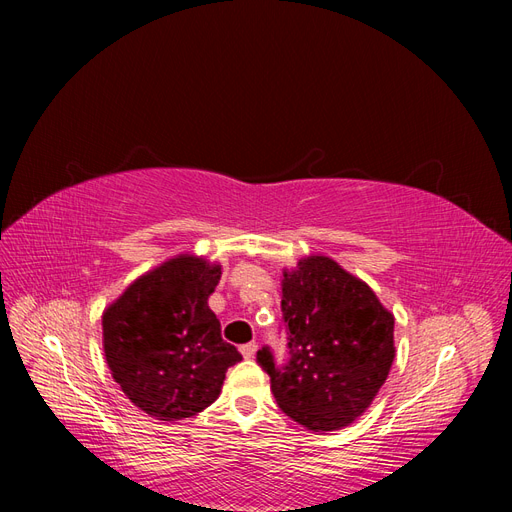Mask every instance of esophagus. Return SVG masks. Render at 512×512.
<instances>
[{"label": "esophagus", "mask_w": 512, "mask_h": 512, "mask_svg": "<svg viewBox=\"0 0 512 512\" xmlns=\"http://www.w3.org/2000/svg\"><path fill=\"white\" fill-rule=\"evenodd\" d=\"M256 350H258L256 342H250V344H245V346H241V354H243V359H254V354H256Z\"/></svg>", "instance_id": "obj_1"}]
</instances>
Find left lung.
Masks as SVG:
<instances>
[{
  "label": "left lung",
  "mask_w": 512,
  "mask_h": 512,
  "mask_svg": "<svg viewBox=\"0 0 512 512\" xmlns=\"http://www.w3.org/2000/svg\"><path fill=\"white\" fill-rule=\"evenodd\" d=\"M290 361L256 354L277 406L309 431L344 429L376 399L395 359V316L361 277L312 254L282 271Z\"/></svg>",
  "instance_id": "left-lung-1"
}]
</instances>
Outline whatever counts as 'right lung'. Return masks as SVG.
<instances>
[{
	"label": "right lung",
	"mask_w": 512,
	"mask_h": 512,
	"mask_svg": "<svg viewBox=\"0 0 512 512\" xmlns=\"http://www.w3.org/2000/svg\"><path fill=\"white\" fill-rule=\"evenodd\" d=\"M220 277V262L179 254L136 277L102 312L113 380L156 421H183L209 408L226 369L241 361L207 303Z\"/></svg>",
	"instance_id": "obj_1"
}]
</instances>
